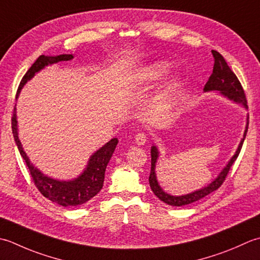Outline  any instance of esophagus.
Here are the masks:
<instances>
[{"label": "esophagus", "instance_id": "34e87169", "mask_svg": "<svg viewBox=\"0 0 260 260\" xmlns=\"http://www.w3.org/2000/svg\"><path fill=\"white\" fill-rule=\"evenodd\" d=\"M135 141L138 146H144L147 141V135L144 134V132H140L135 137Z\"/></svg>", "mask_w": 260, "mask_h": 260}]
</instances>
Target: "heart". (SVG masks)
<instances>
[{
  "label": "heart",
  "mask_w": 260,
  "mask_h": 260,
  "mask_svg": "<svg viewBox=\"0 0 260 260\" xmlns=\"http://www.w3.org/2000/svg\"><path fill=\"white\" fill-rule=\"evenodd\" d=\"M171 71V65L167 61L157 60L147 63L146 66L140 68L134 76L131 77L129 86L131 88H142L149 86L150 84L159 81L166 74ZM179 85V78L177 76H173L166 83V91L168 93L174 92Z\"/></svg>",
  "instance_id": "b5f03b06"
}]
</instances>
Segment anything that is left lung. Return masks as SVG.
<instances>
[{
  "label": "left lung",
  "mask_w": 260,
  "mask_h": 260,
  "mask_svg": "<svg viewBox=\"0 0 260 260\" xmlns=\"http://www.w3.org/2000/svg\"><path fill=\"white\" fill-rule=\"evenodd\" d=\"M212 54H213V57H214L213 73H212V75L210 76L208 83L205 84L203 92L204 93L216 92L219 95H221V96L228 99L229 101H231V102L240 105V107L247 110L248 107H247V100L245 96V92H243L241 84L239 81H238L235 73L230 70V67L228 66L225 59L219 54L218 51L212 50ZM247 131H248V114L246 119L245 131H243V136L241 138L239 145L237 147V150L234 153V156L230 158L229 161L225 164V166L221 169V172L218 174V176H216L211 183L205 185V186L183 195L169 194L165 192L159 185V182H158L157 179V174H156V165H157L158 158H159V149H158V147L156 145L151 146V149H150L151 171L149 175V184L153 194H155L160 201H162L164 203H166L168 205L183 206L193 202H197V201L203 199L210 193L214 192V190L218 189L221 186V184L223 183L230 167L237 159L238 155H239L243 140H245L246 135H247Z\"/></svg>",
  "instance_id": "obj_1"
}]
</instances>
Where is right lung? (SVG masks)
<instances>
[{
	"instance_id": "right-lung-1",
	"label": "right lung",
	"mask_w": 260,
	"mask_h": 260,
	"mask_svg": "<svg viewBox=\"0 0 260 260\" xmlns=\"http://www.w3.org/2000/svg\"><path fill=\"white\" fill-rule=\"evenodd\" d=\"M74 55L72 54H62L57 56H45L41 55L38 59L35 61L32 66L29 68V71L25 73L22 81H21L17 99L21 93V89L23 88L26 83L31 81L35 77L36 74L41 72L47 66L54 65L59 61L72 60ZM12 132L14 137V141L18 146L20 155L22 156L26 166H28L31 176H32L36 186L38 187L40 193L45 198L49 199L52 202H55L62 206H77L86 203L87 201L93 199L96 195L101 188L103 187L105 169L108 164L112 157L115 150V147L118 145V138H112L107 144L92 153L88 158L87 165L84 168V171L78 175L77 177L72 179H57L52 178L48 175L42 173L35 164L30 160V158L26 155L22 144H21L19 137V128H18V118H17V104L14 107L13 118H12Z\"/></svg>"
}]
</instances>
